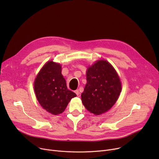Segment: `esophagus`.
<instances>
[{
	"mask_svg": "<svg viewBox=\"0 0 159 159\" xmlns=\"http://www.w3.org/2000/svg\"><path fill=\"white\" fill-rule=\"evenodd\" d=\"M75 93L77 94V95H80V91H79V89H76L75 91Z\"/></svg>",
	"mask_w": 159,
	"mask_h": 159,
	"instance_id": "obj_1",
	"label": "esophagus"
}]
</instances>
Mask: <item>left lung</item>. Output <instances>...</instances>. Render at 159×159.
I'll return each mask as SVG.
<instances>
[{"label": "left lung", "instance_id": "1", "mask_svg": "<svg viewBox=\"0 0 159 159\" xmlns=\"http://www.w3.org/2000/svg\"><path fill=\"white\" fill-rule=\"evenodd\" d=\"M87 84L81 94L83 104L95 115H101L115 104L121 91L120 79L106 61H98L89 67Z\"/></svg>", "mask_w": 159, "mask_h": 159}]
</instances>
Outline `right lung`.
I'll list each match as a JSON object with an SVG mask.
<instances>
[{
  "label": "right lung",
  "instance_id": "obj_1",
  "mask_svg": "<svg viewBox=\"0 0 159 159\" xmlns=\"http://www.w3.org/2000/svg\"><path fill=\"white\" fill-rule=\"evenodd\" d=\"M39 104L53 115L62 113L71 99L77 95L69 90L61 73V66L48 62L40 71L34 82Z\"/></svg>",
  "mask_w": 159,
  "mask_h": 159
}]
</instances>
